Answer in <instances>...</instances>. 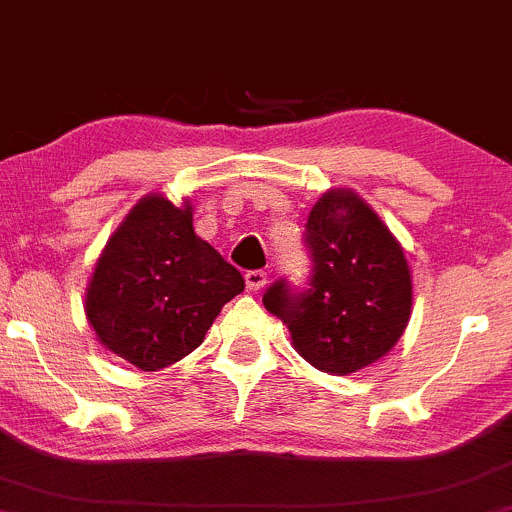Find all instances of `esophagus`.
Masks as SVG:
<instances>
[{"instance_id":"1","label":"esophagus","mask_w":512,"mask_h":512,"mask_svg":"<svg viewBox=\"0 0 512 512\" xmlns=\"http://www.w3.org/2000/svg\"><path fill=\"white\" fill-rule=\"evenodd\" d=\"M245 284H248L250 291H260L267 284V272L264 269H250V272H245Z\"/></svg>"}]
</instances>
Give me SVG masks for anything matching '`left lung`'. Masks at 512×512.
<instances>
[{
  "mask_svg": "<svg viewBox=\"0 0 512 512\" xmlns=\"http://www.w3.org/2000/svg\"><path fill=\"white\" fill-rule=\"evenodd\" d=\"M313 272L305 289L286 279L262 303L291 330L310 366L346 375L385 356L411 315L407 257L387 226L354 192L322 195L305 223Z\"/></svg>",
  "mask_w": 512,
  "mask_h": 512,
  "instance_id": "1",
  "label": "left lung"
}]
</instances>
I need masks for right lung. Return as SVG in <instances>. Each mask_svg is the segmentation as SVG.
Segmentation results:
<instances>
[{"label":"right lung","mask_w":512,"mask_h":512,"mask_svg":"<svg viewBox=\"0 0 512 512\" xmlns=\"http://www.w3.org/2000/svg\"><path fill=\"white\" fill-rule=\"evenodd\" d=\"M243 289V274L195 233L190 204L149 195L105 245L86 317L113 354L161 370L195 351Z\"/></svg>","instance_id":"right-lung-1"}]
</instances>
